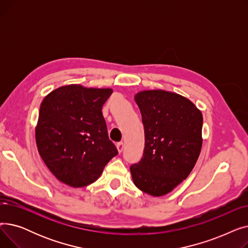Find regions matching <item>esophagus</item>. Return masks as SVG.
<instances>
[{"instance_id": "1", "label": "esophagus", "mask_w": 248, "mask_h": 248, "mask_svg": "<svg viewBox=\"0 0 248 248\" xmlns=\"http://www.w3.org/2000/svg\"><path fill=\"white\" fill-rule=\"evenodd\" d=\"M116 148H117V151H119V153H122V152L124 151V142H123V141L117 142V144H116Z\"/></svg>"}]
</instances>
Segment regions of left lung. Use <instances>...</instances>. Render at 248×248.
<instances>
[{
    "mask_svg": "<svg viewBox=\"0 0 248 248\" xmlns=\"http://www.w3.org/2000/svg\"><path fill=\"white\" fill-rule=\"evenodd\" d=\"M136 102L145 129L141 160L131 166L135 185L163 196L185 180L202 147L203 116L186 97L165 90L139 93Z\"/></svg>",
    "mask_w": 248,
    "mask_h": 248,
    "instance_id": "obj_1",
    "label": "left lung"
}]
</instances>
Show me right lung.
<instances>
[{
    "label": "right lung",
    "mask_w": 248,
    "mask_h": 248,
    "mask_svg": "<svg viewBox=\"0 0 248 248\" xmlns=\"http://www.w3.org/2000/svg\"><path fill=\"white\" fill-rule=\"evenodd\" d=\"M109 88L62 86L42 101L36 127L41 158L62 183L74 188L95 182L119 154L102 115Z\"/></svg>",
    "instance_id": "obj_1"
}]
</instances>
